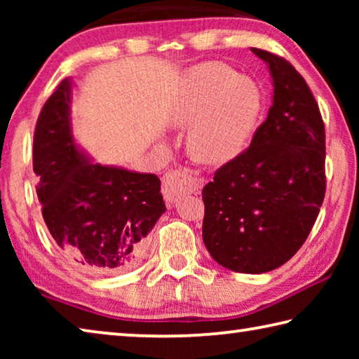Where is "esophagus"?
Here are the masks:
<instances>
[{
  "label": "esophagus",
  "instance_id": "34e87169",
  "mask_svg": "<svg viewBox=\"0 0 359 359\" xmlns=\"http://www.w3.org/2000/svg\"><path fill=\"white\" fill-rule=\"evenodd\" d=\"M203 187V180L196 177L190 169H175L163 179V194L168 203H175L179 196L187 193H196Z\"/></svg>",
  "mask_w": 359,
  "mask_h": 359
}]
</instances>
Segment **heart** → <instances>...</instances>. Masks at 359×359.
Returning <instances> with one entry per match:
<instances>
[{"instance_id":"obj_1","label":"heart","mask_w":359,"mask_h":359,"mask_svg":"<svg viewBox=\"0 0 359 359\" xmlns=\"http://www.w3.org/2000/svg\"><path fill=\"white\" fill-rule=\"evenodd\" d=\"M263 107L258 83L220 63L194 66L168 112L174 128H187L194 160L223 165L244 151Z\"/></svg>"}]
</instances>
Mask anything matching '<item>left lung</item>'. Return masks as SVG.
I'll list each match as a JSON object with an SVG mask.
<instances>
[{"mask_svg": "<svg viewBox=\"0 0 359 359\" xmlns=\"http://www.w3.org/2000/svg\"><path fill=\"white\" fill-rule=\"evenodd\" d=\"M252 52L272 79V106L244 154L203 188V241L218 264L264 274L306 242L325 198V126L306 81L287 60Z\"/></svg>", "mask_w": 359, "mask_h": 359, "instance_id": "8db88e82", "label": "left lung"}]
</instances>
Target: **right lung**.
<instances>
[{
  "label": "right lung",
  "mask_w": 359,
  "mask_h": 359,
  "mask_svg": "<svg viewBox=\"0 0 359 359\" xmlns=\"http://www.w3.org/2000/svg\"><path fill=\"white\" fill-rule=\"evenodd\" d=\"M72 85L71 77L60 82L36 123V191L60 250L92 274H118L139 263L166 212L161 182L88 155L72 133Z\"/></svg>",
  "instance_id": "right-lung-1"
}]
</instances>
